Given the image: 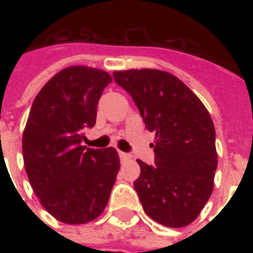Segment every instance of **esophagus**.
Masks as SVG:
<instances>
[{"label":"esophagus","instance_id":"1","mask_svg":"<svg viewBox=\"0 0 253 253\" xmlns=\"http://www.w3.org/2000/svg\"><path fill=\"white\" fill-rule=\"evenodd\" d=\"M119 158H121V160H127V159H130V155L128 154H125V152H122V151H119Z\"/></svg>","mask_w":253,"mask_h":253}]
</instances>
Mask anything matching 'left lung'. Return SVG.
<instances>
[{
    "label": "left lung",
    "mask_w": 253,
    "mask_h": 253,
    "mask_svg": "<svg viewBox=\"0 0 253 253\" xmlns=\"http://www.w3.org/2000/svg\"><path fill=\"white\" fill-rule=\"evenodd\" d=\"M155 132V164L136 160L134 188L150 218L167 227L188 226L211 196L218 166L215 128L201 99L170 73L130 69L113 73Z\"/></svg>",
    "instance_id": "8db88e82"
}]
</instances>
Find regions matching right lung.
<instances>
[{
	"label": "right lung",
	"mask_w": 253,
	"mask_h": 253,
	"mask_svg": "<svg viewBox=\"0 0 253 253\" xmlns=\"http://www.w3.org/2000/svg\"><path fill=\"white\" fill-rule=\"evenodd\" d=\"M110 83L101 69L68 67L42 87L30 110L22 139L26 173L42 206L64 223H87L101 215L118 174L113 147L81 146Z\"/></svg>",
	"instance_id": "right-lung-1"
}]
</instances>
